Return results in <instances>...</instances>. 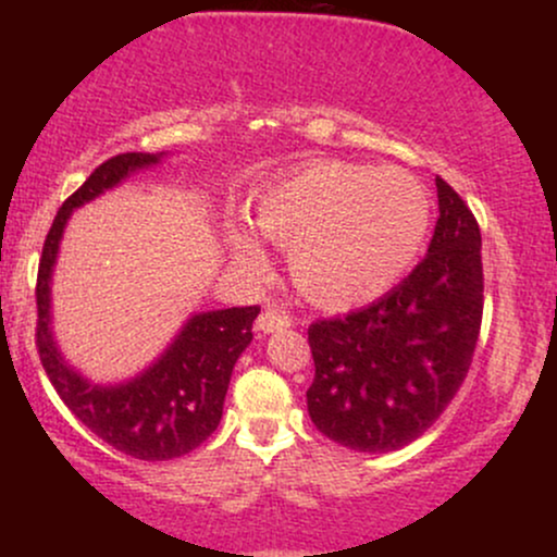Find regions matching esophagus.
<instances>
[{"label":"esophagus","mask_w":557,"mask_h":557,"mask_svg":"<svg viewBox=\"0 0 557 557\" xmlns=\"http://www.w3.org/2000/svg\"><path fill=\"white\" fill-rule=\"evenodd\" d=\"M285 327H290V317H285L283 311L267 309V311H261L257 319V330L261 332V335H272V332H280Z\"/></svg>","instance_id":"esophagus-1"}]
</instances>
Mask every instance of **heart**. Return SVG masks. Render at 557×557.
Returning a JSON list of instances; mask_svg holds the SVG:
<instances>
[{
  "label": "heart",
  "instance_id": "obj_1",
  "mask_svg": "<svg viewBox=\"0 0 557 557\" xmlns=\"http://www.w3.org/2000/svg\"><path fill=\"white\" fill-rule=\"evenodd\" d=\"M251 225L230 220L225 246L248 277L270 270L264 240L287 251L300 298L322 311H350L382 298L411 270L432 225V198L403 170L309 162L267 185ZM260 234L257 236L256 233Z\"/></svg>",
  "mask_w": 557,
  "mask_h": 557
}]
</instances>
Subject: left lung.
<instances>
[{"mask_svg": "<svg viewBox=\"0 0 557 557\" xmlns=\"http://www.w3.org/2000/svg\"><path fill=\"white\" fill-rule=\"evenodd\" d=\"M430 251L372 306L309 327V417L337 445L389 453L413 443L461 387L482 324V235L443 177Z\"/></svg>", "mask_w": 557, "mask_h": 557, "instance_id": "obj_1", "label": "left lung"}]
</instances>
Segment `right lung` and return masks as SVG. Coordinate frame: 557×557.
<instances>
[{
    "mask_svg": "<svg viewBox=\"0 0 557 557\" xmlns=\"http://www.w3.org/2000/svg\"><path fill=\"white\" fill-rule=\"evenodd\" d=\"M168 157L170 151H131L99 164L57 212L36 285V345L54 389L96 437L138 461L181 458L220 426L230 376L253 341L251 324L259 317L257 306L194 311L149 367L120 382H94L62 354L54 335L52 280L70 216Z\"/></svg>",
    "mask_w": 557,
    "mask_h": 557,
    "instance_id": "right-lung-1",
    "label": "right lung"
}]
</instances>
